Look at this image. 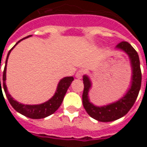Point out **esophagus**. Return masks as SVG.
Returning a JSON list of instances; mask_svg holds the SVG:
<instances>
[{"mask_svg": "<svg viewBox=\"0 0 147 147\" xmlns=\"http://www.w3.org/2000/svg\"><path fill=\"white\" fill-rule=\"evenodd\" d=\"M83 71H78L76 72V77L77 79H79V80H80V79H82L83 78Z\"/></svg>", "mask_w": 147, "mask_h": 147, "instance_id": "esophagus-1", "label": "esophagus"}]
</instances>
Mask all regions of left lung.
Instances as JSON below:
<instances>
[{"label":"left lung","mask_w":147,"mask_h":147,"mask_svg":"<svg viewBox=\"0 0 147 147\" xmlns=\"http://www.w3.org/2000/svg\"><path fill=\"white\" fill-rule=\"evenodd\" d=\"M116 49L124 52L128 56L131 67V85L126 94L121 98L113 103L102 106L94 105L89 98L90 90L92 86L91 80L86 75H84L83 77L84 84L83 94V107L90 117L101 122L113 121L126 115L136 102L141 87L142 73L138 53L127 42L119 43L116 46Z\"/></svg>","instance_id":"8db88e82"}]
</instances>
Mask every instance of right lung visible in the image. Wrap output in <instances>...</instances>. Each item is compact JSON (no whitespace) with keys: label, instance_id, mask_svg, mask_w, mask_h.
Segmentation results:
<instances>
[{"label":"right lung","instance_id":"obj_1","mask_svg":"<svg viewBox=\"0 0 147 147\" xmlns=\"http://www.w3.org/2000/svg\"><path fill=\"white\" fill-rule=\"evenodd\" d=\"M31 35L26 37L24 38L21 39L19 42L16 44V45L12 47V48L9 50L8 55H7V58H6V61H5V66L4 71H3V87H4V90H5L6 97L8 98V102H10L11 105L13 107L15 110L17 111L18 113H20L22 115H24L25 117H29L31 119H42V118H45L49 116H50L51 114L54 113L57 110L59 107L61 106V103L64 100V95L67 92L68 87L70 86L71 83L74 80V78L72 76H67L64 77L63 79L60 80V82L58 83L57 87L56 90L54 95L51 98L49 99L47 102L39 104V105H24L22 103L18 102L16 101L12 97H11L8 92V89H7V86H6V68H7V62H8V56L10 54L11 51L13 49L16 45H17L19 42H20L22 40L29 38ZM0 86H1V78H0Z\"/></svg>","mask_w":147,"mask_h":147}]
</instances>
